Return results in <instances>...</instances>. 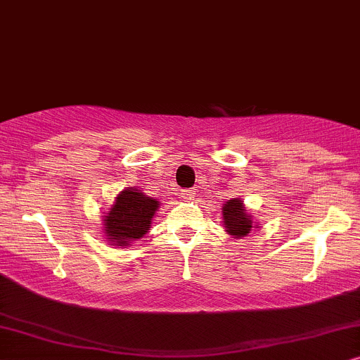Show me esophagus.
Wrapping results in <instances>:
<instances>
[{"instance_id":"esophagus-1","label":"esophagus","mask_w":360,"mask_h":360,"mask_svg":"<svg viewBox=\"0 0 360 360\" xmlns=\"http://www.w3.org/2000/svg\"><path fill=\"white\" fill-rule=\"evenodd\" d=\"M194 194H195V191H194V189H184V191H181V198L186 199V200L193 199V198H194Z\"/></svg>"}]
</instances>
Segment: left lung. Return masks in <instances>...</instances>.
<instances>
[{
	"label": "left lung",
	"instance_id": "obj_1",
	"mask_svg": "<svg viewBox=\"0 0 360 360\" xmlns=\"http://www.w3.org/2000/svg\"><path fill=\"white\" fill-rule=\"evenodd\" d=\"M222 215H224V225L225 229H227V233L229 236H232L233 238H242L248 236L252 227L255 225L252 220V215L247 214L243 200H240L238 198L230 199L224 204Z\"/></svg>",
	"mask_w": 360,
	"mask_h": 360
}]
</instances>
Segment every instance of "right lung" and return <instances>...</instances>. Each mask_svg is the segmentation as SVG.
Wrapping results in <instances>:
<instances>
[{"instance_id":"right-lung-1","label":"right lung","mask_w":360,"mask_h":360,"mask_svg":"<svg viewBox=\"0 0 360 360\" xmlns=\"http://www.w3.org/2000/svg\"><path fill=\"white\" fill-rule=\"evenodd\" d=\"M160 200L148 198L136 188H127L115 198V204L103 217V233L110 243L127 247L151 229V220Z\"/></svg>"}]
</instances>
